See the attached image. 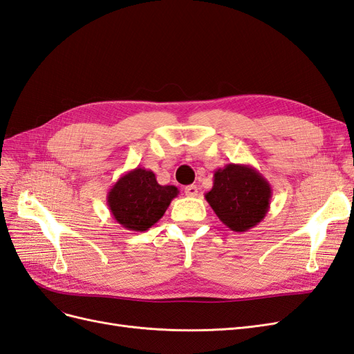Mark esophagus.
Here are the masks:
<instances>
[{
	"instance_id": "obj_1",
	"label": "esophagus",
	"mask_w": 354,
	"mask_h": 354,
	"mask_svg": "<svg viewBox=\"0 0 354 354\" xmlns=\"http://www.w3.org/2000/svg\"><path fill=\"white\" fill-rule=\"evenodd\" d=\"M185 194L186 196H196L198 195V187L195 185H190L185 187Z\"/></svg>"
}]
</instances>
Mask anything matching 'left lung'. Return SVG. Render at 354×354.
<instances>
[{"mask_svg":"<svg viewBox=\"0 0 354 354\" xmlns=\"http://www.w3.org/2000/svg\"><path fill=\"white\" fill-rule=\"evenodd\" d=\"M205 199L224 226L238 233L248 232L269 211L272 186L254 167L227 164L216 169Z\"/></svg>","mask_w":354,"mask_h":354,"instance_id":"obj_1","label":"left lung"}]
</instances>
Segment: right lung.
<instances>
[{"mask_svg": "<svg viewBox=\"0 0 354 354\" xmlns=\"http://www.w3.org/2000/svg\"><path fill=\"white\" fill-rule=\"evenodd\" d=\"M177 195L176 186L159 185L153 171L137 167L118 178L108 192V205L122 227L146 232L162 218Z\"/></svg>", "mask_w": 354, "mask_h": 354, "instance_id": "right-lung-1", "label": "right lung"}]
</instances>
